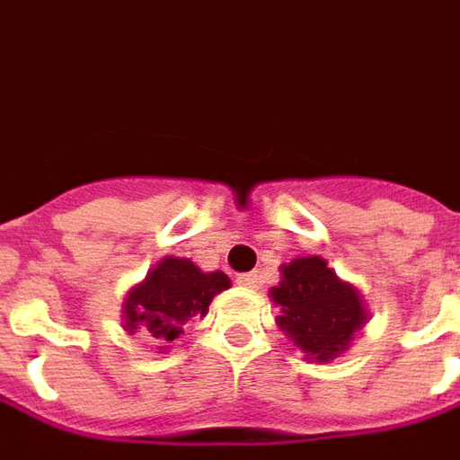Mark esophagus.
Instances as JSON below:
<instances>
[{"label": "esophagus", "mask_w": 460, "mask_h": 460, "mask_svg": "<svg viewBox=\"0 0 460 460\" xmlns=\"http://www.w3.org/2000/svg\"><path fill=\"white\" fill-rule=\"evenodd\" d=\"M237 285H243V288H261V275H258V272L237 275Z\"/></svg>", "instance_id": "34e87169"}]
</instances>
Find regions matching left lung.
I'll return each instance as SVG.
<instances>
[{
    "label": "left lung",
    "instance_id": "1",
    "mask_svg": "<svg viewBox=\"0 0 460 460\" xmlns=\"http://www.w3.org/2000/svg\"><path fill=\"white\" fill-rule=\"evenodd\" d=\"M270 296L280 305V331L318 363L343 353L353 332L366 323L356 288L343 283L315 255L283 265V283L272 288Z\"/></svg>",
    "mask_w": 460,
    "mask_h": 460
}]
</instances>
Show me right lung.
<instances>
[{
  "label": "right lung",
  "mask_w": 460,
  "mask_h": 460,
  "mask_svg": "<svg viewBox=\"0 0 460 460\" xmlns=\"http://www.w3.org/2000/svg\"><path fill=\"white\" fill-rule=\"evenodd\" d=\"M227 288L230 280L225 272H202L195 262L164 258L145 283L129 290L125 325L129 332L142 331L170 343L180 338L182 325L192 315H205L212 297Z\"/></svg>",
  "instance_id": "1"
}]
</instances>
